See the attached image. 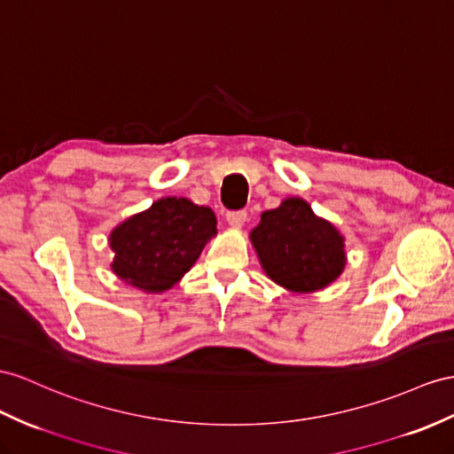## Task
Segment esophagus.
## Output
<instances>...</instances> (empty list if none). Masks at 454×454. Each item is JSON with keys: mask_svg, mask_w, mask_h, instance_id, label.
I'll return each mask as SVG.
<instances>
[{"mask_svg": "<svg viewBox=\"0 0 454 454\" xmlns=\"http://www.w3.org/2000/svg\"><path fill=\"white\" fill-rule=\"evenodd\" d=\"M226 220H228V224H230V226L241 228L243 224H246L247 213H246V211H230V213H226Z\"/></svg>", "mask_w": 454, "mask_h": 454, "instance_id": "1", "label": "esophagus"}]
</instances>
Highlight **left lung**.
<instances>
[{"label": "left lung", "mask_w": 454, "mask_h": 454, "mask_svg": "<svg viewBox=\"0 0 454 454\" xmlns=\"http://www.w3.org/2000/svg\"><path fill=\"white\" fill-rule=\"evenodd\" d=\"M251 241L264 272L292 292L309 294L326 287L345 266L340 231L315 216L309 203L297 197L262 213Z\"/></svg>", "instance_id": "left-lung-1"}]
</instances>
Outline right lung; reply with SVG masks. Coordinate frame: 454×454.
I'll list each match as a JSON object with an SVG mask.
<instances>
[{
	"label": "right lung",
	"mask_w": 454,
	"mask_h": 454,
	"mask_svg": "<svg viewBox=\"0 0 454 454\" xmlns=\"http://www.w3.org/2000/svg\"><path fill=\"white\" fill-rule=\"evenodd\" d=\"M215 234L211 208L165 197L113 230L111 266L121 280L144 292H165L192 269Z\"/></svg>",
	"instance_id": "1"
}]
</instances>
